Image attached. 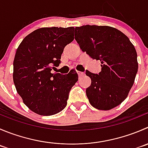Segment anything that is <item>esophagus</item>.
<instances>
[{
	"mask_svg": "<svg viewBox=\"0 0 148 148\" xmlns=\"http://www.w3.org/2000/svg\"><path fill=\"white\" fill-rule=\"evenodd\" d=\"M78 76L79 77H82V76H83V75H84V72H81V71H78Z\"/></svg>",
	"mask_w": 148,
	"mask_h": 148,
	"instance_id": "esophagus-1",
	"label": "esophagus"
}]
</instances>
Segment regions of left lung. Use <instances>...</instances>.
Listing matches in <instances>:
<instances>
[{"instance_id": "1", "label": "left lung", "mask_w": 148, "mask_h": 148, "mask_svg": "<svg viewBox=\"0 0 148 148\" xmlns=\"http://www.w3.org/2000/svg\"><path fill=\"white\" fill-rule=\"evenodd\" d=\"M74 36L83 52L101 62L98 74L86 71L91 79L86 89L90 104L99 110L116 107L127 98L138 70L134 45L124 33L108 26L77 27Z\"/></svg>"}]
</instances>
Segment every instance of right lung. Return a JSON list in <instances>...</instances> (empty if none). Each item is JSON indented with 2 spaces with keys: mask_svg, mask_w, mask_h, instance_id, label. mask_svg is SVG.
<instances>
[{
  "mask_svg": "<svg viewBox=\"0 0 148 148\" xmlns=\"http://www.w3.org/2000/svg\"><path fill=\"white\" fill-rule=\"evenodd\" d=\"M74 27H42L25 37L14 60L13 79L17 92L33 112L42 116L65 108L71 87L78 81L76 71L51 73L61 64L66 45L74 40Z\"/></svg>",
  "mask_w": 148,
  "mask_h": 148,
  "instance_id": "obj_1",
  "label": "right lung"
}]
</instances>
